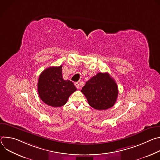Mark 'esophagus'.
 <instances>
[{
  "label": "esophagus",
  "instance_id": "esophagus-1",
  "mask_svg": "<svg viewBox=\"0 0 160 160\" xmlns=\"http://www.w3.org/2000/svg\"><path fill=\"white\" fill-rule=\"evenodd\" d=\"M75 87H77V88L80 89V85H79V83H75Z\"/></svg>",
  "mask_w": 160,
  "mask_h": 160
}]
</instances>
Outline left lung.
<instances>
[{"instance_id":"left-lung-1","label":"left lung","mask_w":160,"mask_h":160,"mask_svg":"<svg viewBox=\"0 0 160 160\" xmlns=\"http://www.w3.org/2000/svg\"><path fill=\"white\" fill-rule=\"evenodd\" d=\"M81 92L88 104L98 110H105L115 104L118 95V86L108 73H98L88 80Z\"/></svg>"}]
</instances>
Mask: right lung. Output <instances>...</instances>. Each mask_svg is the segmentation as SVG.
I'll use <instances>...</instances> for the list:
<instances>
[{"label":"right lung","mask_w":160,"mask_h":160,"mask_svg":"<svg viewBox=\"0 0 160 160\" xmlns=\"http://www.w3.org/2000/svg\"><path fill=\"white\" fill-rule=\"evenodd\" d=\"M38 93L41 100L52 107L64 105L77 88L62 75V65L48 68L41 73L38 82Z\"/></svg>","instance_id":"obj_1"}]
</instances>
